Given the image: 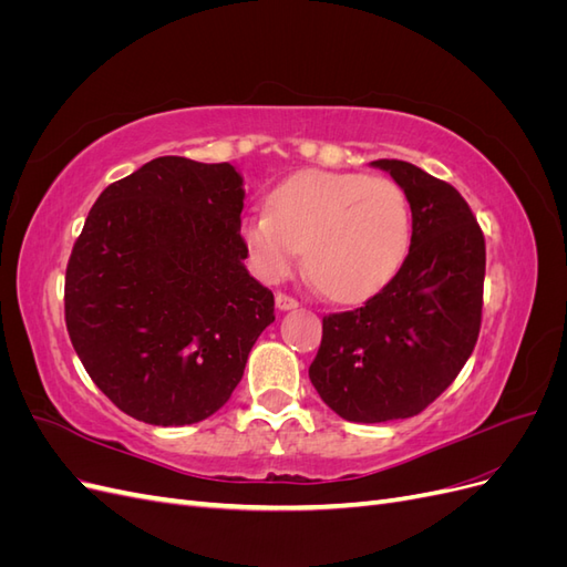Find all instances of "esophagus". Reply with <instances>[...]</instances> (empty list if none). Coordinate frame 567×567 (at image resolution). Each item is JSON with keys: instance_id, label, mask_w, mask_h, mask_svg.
<instances>
[{"instance_id": "esophagus-1", "label": "esophagus", "mask_w": 567, "mask_h": 567, "mask_svg": "<svg viewBox=\"0 0 567 567\" xmlns=\"http://www.w3.org/2000/svg\"><path fill=\"white\" fill-rule=\"evenodd\" d=\"M274 300H277V310H281V312L296 310V307H298V300L286 296V293H277V298H274Z\"/></svg>"}]
</instances>
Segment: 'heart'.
Instances as JSON below:
<instances>
[{
	"mask_svg": "<svg viewBox=\"0 0 567 567\" xmlns=\"http://www.w3.org/2000/svg\"><path fill=\"white\" fill-rule=\"evenodd\" d=\"M241 241L257 277L274 284L305 251L315 284L338 302L379 293L404 265L411 208L402 186L364 173L305 169L269 196V210L241 221Z\"/></svg>",
	"mask_w": 567,
	"mask_h": 567,
	"instance_id": "heart-1",
	"label": "heart"
}]
</instances>
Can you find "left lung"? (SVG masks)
I'll list each match as a JSON object with an SVG mask.
<instances>
[{
    "instance_id": "obj_1",
    "label": "left lung",
    "mask_w": 567,
    "mask_h": 567,
    "mask_svg": "<svg viewBox=\"0 0 567 567\" xmlns=\"http://www.w3.org/2000/svg\"><path fill=\"white\" fill-rule=\"evenodd\" d=\"M402 186L411 246L394 279L352 312L323 317L310 381L352 423L416 416L468 362L480 333L485 236L447 182L404 161H373Z\"/></svg>"
}]
</instances>
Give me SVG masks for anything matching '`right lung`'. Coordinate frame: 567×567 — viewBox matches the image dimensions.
<instances>
[{
  "instance_id": "1",
  "label": "right lung",
  "mask_w": 567,
  "mask_h": 567,
  "mask_svg": "<svg viewBox=\"0 0 567 567\" xmlns=\"http://www.w3.org/2000/svg\"><path fill=\"white\" fill-rule=\"evenodd\" d=\"M244 177L163 156L104 188L65 269L82 367L136 421L192 425L225 406L274 296L241 241Z\"/></svg>"
}]
</instances>
